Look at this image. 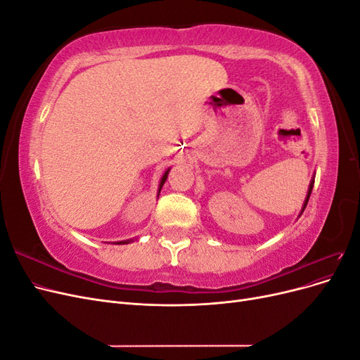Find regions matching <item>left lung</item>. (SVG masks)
<instances>
[{"mask_svg": "<svg viewBox=\"0 0 360 360\" xmlns=\"http://www.w3.org/2000/svg\"><path fill=\"white\" fill-rule=\"evenodd\" d=\"M312 186H314V180L311 181V186H309V191H308V195H307V200H304V204H303V210H304V207H307V204H308V201H309L311 192H312Z\"/></svg>", "mask_w": 360, "mask_h": 360, "instance_id": "1", "label": "left lung"}]
</instances>
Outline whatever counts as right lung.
<instances>
[{
  "mask_svg": "<svg viewBox=\"0 0 360 360\" xmlns=\"http://www.w3.org/2000/svg\"><path fill=\"white\" fill-rule=\"evenodd\" d=\"M168 172H169V169L163 174V177H162V180H160V186H159V192H160V189H162V186H163V183H165V180H167V177H168ZM130 240H124V242H118V245H126V243H129Z\"/></svg>",
  "mask_w": 360,
  "mask_h": 360,
  "instance_id": "right-lung-1",
  "label": "right lung"
}]
</instances>
